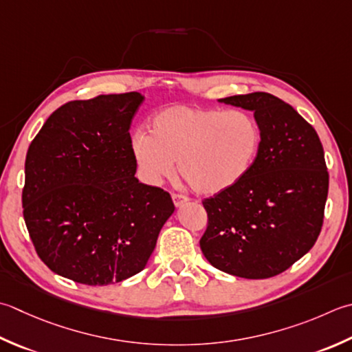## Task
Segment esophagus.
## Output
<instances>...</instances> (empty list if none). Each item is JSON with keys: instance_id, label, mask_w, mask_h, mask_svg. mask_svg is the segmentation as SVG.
I'll return each mask as SVG.
<instances>
[{"instance_id": "1", "label": "esophagus", "mask_w": 352, "mask_h": 352, "mask_svg": "<svg viewBox=\"0 0 352 352\" xmlns=\"http://www.w3.org/2000/svg\"><path fill=\"white\" fill-rule=\"evenodd\" d=\"M172 201H174V204L177 206H182V204H184V203H188L189 201V198L188 197H184V195H182V194H172Z\"/></svg>"}]
</instances>
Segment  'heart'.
<instances>
[{
  "mask_svg": "<svg viewBox=\"0 0 352 352\" xmlns=\"http://www.w3.org/2000/svg\"><path fill=\"white\" fill-rule=\"evenodd\" d=\"M261 146V128L241 109L224 111L172 105L151 119V135L137 131L131 153L144 182L162 183L175 170L201 195L236 186L250 170Z\"/></svg>",
  "mask_w": 352,
  "mask_h": 352,
  "instance_id": "obj_1",
  "label": "heart"
}]
</instances>
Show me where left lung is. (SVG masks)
I'll return each mask as SVG.
<instances>
[{"mask_svg": "<svg viewBox=\"0 0 352 352\" xmlns=\"http://www.w3.org/2000/svg\"><path fill=\"white\" fill-rule=\"evenodd\" d=\"M254 113L261 146L236 186L206 198L199 247L224 273L265 279L290 268L318 239L328 197L325 154L316 129L268 93L219 99Z\"/></svg>", "mask_w": 352, "mask_h": 352, "instance_id": "left-lung-1", "label": "left lung"}]
</instances>
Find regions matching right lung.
<instances>
[{
    "label": "right lung",
    "mask_w": 352,
    "mask_h": 352,
    "mask_svg": "<svg viewBox=\"0 0 352 352\" xmlns=\"http://www.w3.org/2000/svg\"><path fill=\"white\" fill-rule=\"evenodd\" d=\"M143 99L133 91L68 102L30 143L24 221L59 276L85 285L134 276L175 210L168 192L134 177L129 128Z\"/></svg>",
    "instance_id": "obj_1"
}]
</instances>
